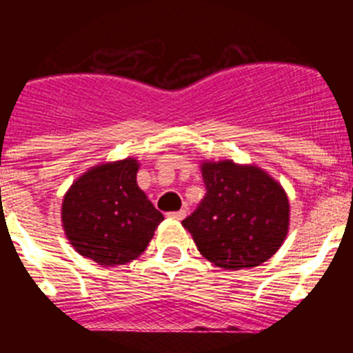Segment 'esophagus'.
<instances>
[{
    "mask_svg": "<svg viewBox=\"0 0 353 353\" xmlns=\"http://www.w3.org/2000/svg\"><path fill=\"white\" fill-rule=\"evenodd\" d=\"M170 217H173V219H179V221H182L183 217H185L187 215V210L185 208H183V210H176V212H170Z\"/></svg>",
    "mask_w": 353,
    "mask_h": 353,
    "instance_id": "obj_1",
    "label": "esophagus"
}]
</instances>
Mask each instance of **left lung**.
<instances>
[{
    "label": "left lung",
    "instance_id": "left-lung-1",
    "mask_svg": "<svg viewBox=\"0 0 353 353\" xmlns=\"http://www.w3.org/2000/svg\"><path fill=\"white\" fill-rule=\"evenodd\" d=\"M207 194L182 221L198 251L226 270L258 267L288 233L290 205L283 187L256 166L203 162Z\"/></svg>",
    "mask_w": 353,
    "mask_h": 353
}]
</instances>
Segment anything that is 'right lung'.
Masks as SVG:
<instances>
[{"mask_svg": "<svg viewBox=\"0 0 353 353\" xmlns=\"http://www.w3.org/2000/svg\"><path fill=\"white\" fill-rule=\"evenodd\" d=\"M138 166L136 159H125L92 168L63 198L67 239L102 267L136 260L164 219L136 183Z\"/></svg>", "mask_w": 353, "mask_h": 353, "instance_id": "obj_1", "label": "right lung"}]
</instances>
